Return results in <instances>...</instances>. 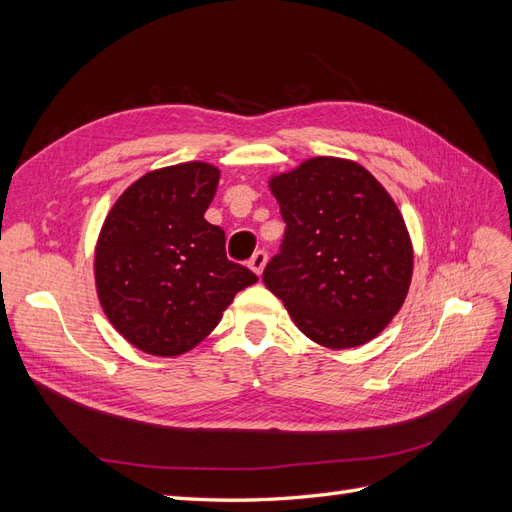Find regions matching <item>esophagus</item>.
Here are the masks:
<instances>
[{
  "mask_svg": "<svg viewBox=\"0 0 512 512\" xmlns=\"http://www.w3.org/2000/svg\"><path fill=\"white\" fill-rule=\"evenodd\" d=\"M267 252L265 250H258L252 258H250V267H252V271L256 273V275H260L262 271H265V265H267Z\"/></svg>",
  "mask_w": 512,
  "mask_h": 512,
  "instance_id": "obj_1",
  "label": "esophagus"
}]
</instances>
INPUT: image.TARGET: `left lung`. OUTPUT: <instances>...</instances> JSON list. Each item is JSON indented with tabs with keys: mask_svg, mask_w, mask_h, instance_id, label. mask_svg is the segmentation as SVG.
<instances>
[{
	"mask_svg": "<svg viewBox=\"0 0 512 512\" xmlns=\"http://www.w3.org/2000/svg\"><path fill=\"white\" fill-rule=\"evenodd\" d=\"M286 232L262 273L294 324L316 344L354 348L404 305L412 243L376 177L350 160L312 158L271 179Z\"/></svg>",
	"mask_w": 512,
	"mask_h": 512,
	"instance_id": "left-lung-1",
	"label": "left lung"
}]
</instances>
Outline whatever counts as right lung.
Listing matches in <instances>:
<instances>
[{"instance_id":"add662e5","label":"right lung","mask_w":512,"mask_h":512,"mask_svg":"<svg viewBox=\"0 0 512 512\" xmlns=\"http://www.w3.org/2000/svg\"><path fill=\"white\" fill-rule=\"evenodd\" d=\"M220 170L188 162L132 183L108 213L96 247L104 314L156 356L192 350L258 275L226 258V235L205 220Z\"/></svg>"}]
</instances>
